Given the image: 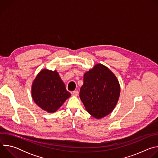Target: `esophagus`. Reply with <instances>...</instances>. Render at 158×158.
<instances>
[{
  "mask_svg": "<svg viewBox=\"0 0 158 158\" xmlns=\"http://www.w3.org/2000/svg\"><path fill=\"white\" fill-rule=\"evenodd\" d=\"M72 94H73V96H78V94H79V91H74L72 92Z\"/></svg>",
  "mask_w": 158,
  "mask_h": 158,
  "instance_id": "1",
  "label": "esophagus"
}]
</instances>
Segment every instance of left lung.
Here are the masks:
<instances>
[{
    "instance_id": "left-lung-1",
    "label": "left lung",
    "mask_w": 158,
    "mask_h": 158,
    "mask_svg": "<svg viewBox=\"0 0 158 158\" xmlns=\"http://www.w3.org/2000/svg\"><path fill=\"white\" fill-rule=\"evenodd\" d=\"M120 94L119 82L107 67L97 64L84 75L79 96L87 111L97 119L112 111Z\"/></svg>"
}]
</instances>
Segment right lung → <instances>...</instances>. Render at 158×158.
<instances>
[{"mask_svg": "<svg viewBox=\"0 0 158 158\" xmlns=\"http://www.w3.org/2000/svg\"><path fill=\"white\" fill-rule=\"evenodd\" d=\"M70 96L56 71L44 69L33 82V100L40 108L49 112H56Z\"/></svg>", "mask_w": 158, "mask_h": 158, "instance_id": "obj_1", "label": "right lung"}]
</instances>
